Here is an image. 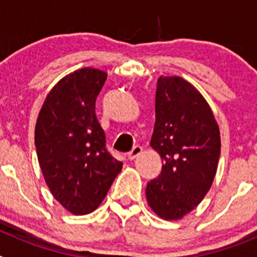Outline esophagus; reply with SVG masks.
Masks as SVG:
<instances>
[{
    "instance_id": "1",
    "label": "esophagus",
    "mask_w": 257,
    "mask_h": 257,
    "mask_svg": "<svg viewBox=\"0 0 257 257\" xmlns=\"http://www.w3.org/2000/svg\"><path fill=\"white\" fill-rule=\"evenodd\" d=\"M142 152H143L142 147H140V145H136V147H134V148H133V151L127 154V157H128V160L133 161V160H135L136 157L139 156V154H142Z\"/></svg>"
}]
</instances>
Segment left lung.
<instances>
[{"instance_id": "8db88e82", "label": "left lung", "mask_w": 257, "mask_h": 257, "mask_svg": "<svg viewBox=\"0 0 257 257\" xmlns=\"http://www.w3.org/2000/svg\"><path fill=\"white\" fill-rule=\"evenodd\" d=\"M151 147L163 165L147 185L149 207L163 220L183 219L210 190L221 147L212 109L183 77L161 76L157 81Z\"/></svg>"}]
</instances>
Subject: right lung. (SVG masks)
I'll return each instance as SVG.
<instances>
[{
  "label": "right lung",
  "instance_id": "right-lung-1",
  "mask_svg": "<svg viewBox=\"0 0 257 257\" xmlns=\"http://www.w3.org/2000/svg\"><path fill=\"white\" fill-rule=\"evenodd\" d=\"M108 73L81 68L50 90L38 113L35 144L54 198L68 212L87 215L100 206L122 170L105 149L95 100Z\"/></svg>",
  "mask_w": 257,
  "mask_h": 257
}]
</instances>
